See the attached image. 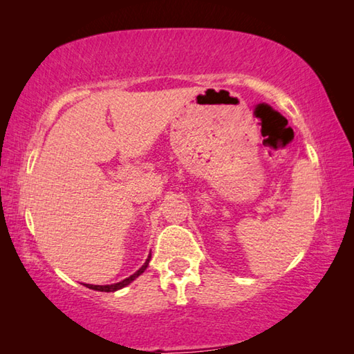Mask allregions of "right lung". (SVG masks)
Segmentation results:
<instances>
[{"mask_svg": "<svg viewBox=\"0 0 354 354\" xmlns=\"http://www.w3.org/2000/svg\"><path fill=\"white\" fill-rule=\"evenodd\" d=\"M149 259H151V254L148 256V259H147V261H145V263H143V266L139 268V270H137L134 274H131L129 278L123 279V281H120V283H117V284H111V286H93V284H84V286L88 287V289L100 290V292H115V290H118V289H122V287L128 286L129 283H133V281H134L137 277H140V274L147 270V267H148V262H149Z\"/></svg>", "mask_w": 354, "mask_h": 354, "instance_id": "obj_1", "label": "right lung"}]
</instances>
